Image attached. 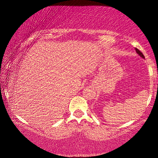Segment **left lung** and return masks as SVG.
Listing matches in <instances>:
<instances>
[{"label": "left lung", "mask_w": 158, "mask_h": 158, "mask_svg": "<svg viewBox=\"0 0 158 158\" xmlns=\"http://www.w3.org/2000/svg\"><path fill=\"white\" fill-rule=\"evenodd\" d=\"M135 50H136V52H137V53L138 54V55H139L140 56V57H142V58H144V56L143 55V54H142V53L141 52H140V51L139 50V49H137V48H135Z\"/></svg>", "instance_id": "1"}]
</instances>
